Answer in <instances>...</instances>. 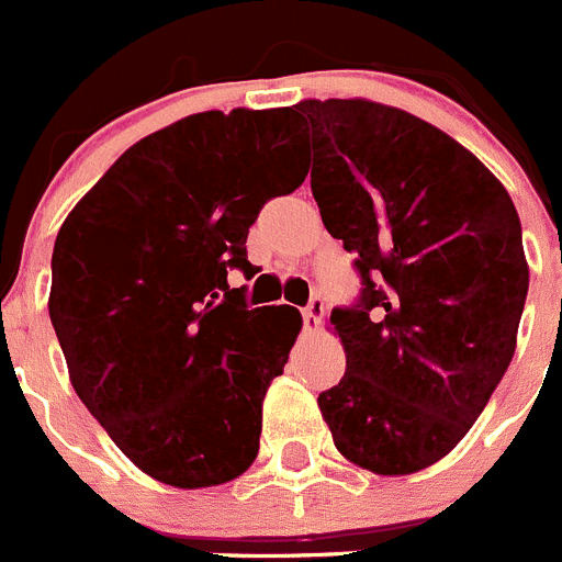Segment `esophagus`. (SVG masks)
Masks as SVG:
<instances>
[{
    "instance_id": "1",
    "label": "esophagus",
    "mask_w": 562,
    "mask_h": 562,
    "mask_svg": "<svg viewBox=\"0 0 562 562\" xmlns=\"http://www.w3.org/2000/svg\"><path fill=\"white\" fill-rule=\"evenodd\" d=\"M324 315H326V301L321 295H315L310 304L304 306V326H306V329L315 331L317 326H321V321H324Z\"/></svg>"
}]
</instances>
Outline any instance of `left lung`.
Returning <instances> with one entry per match:
<instances>
[{
  "mask_svg": "<svg viewBox=\"0 0 562 562\" xmlns=\"http://www.w3.org/2000/svg\"><path fill=\"white\" fill-rule=\"evenodd\" d=\"M312 196L360 272L331 310L346 374L317 396L335 448L376 475L436 464L515 355L529 267L506 188L461 143L374 101H301Z\"/></svg>",
  "mask_w": 562,
  "mask_h": 562,
  "instance_id": "left-lung-1",
  "label": "left lung"
}]
</instances>
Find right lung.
<instances>
[{
	"label": "right lung",
	"instance_id": "1",
	"mask_svg": "<svg viewBox=\"0 0 562 562\" xmlns=\"http://www.w3.org/2000/svg\"><path fill=\"white\" fill-rule=\"evenodd\" d=\"M297 148L292 109L191 114L123 151L58 231L49 321L72 389L162 484H225L256 459L301 312L250 310L227 272L250 270L265 202L306 180Z\"/></svg>",
	"mask_w": 562,
	"mask_h": 562
}]
</instances>
